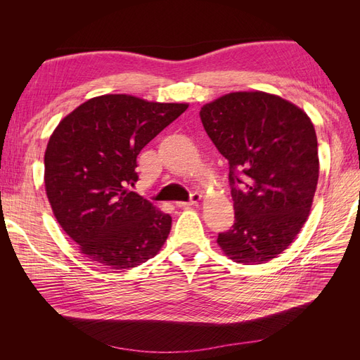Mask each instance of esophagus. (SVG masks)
<instances>
[{"mask_svg": "<svg viewBox=\"0 0 360 360\" xmlns=\"http://www.w3.org/2000/svg\"><path fill=\"white\" fill-rule=\"evenodd\" d=\"M200 200H201V195L197 193V192H193V193H191V200L189 201H177L176 205L177 207H184V209H186V207H192L195 204H198Z\"/></svg>", "mask_w": 360, "mask_h": 360, "instance_id": "esophagus-1", "label": "esophagus"}]
</instances>
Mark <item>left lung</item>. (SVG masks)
I'll return each mask as SVG.
<instances>
[{
    "label": "left lung",
    "instance_id": "8db88e82",
    "mask_svg": "<svg viewBox=\"0 0 360 360\" xmlns=\"http://www.w3.org/2000/svg\"><path fill=\"white\" fill-rule=\"evenodd\" d=\"M200 117L230 165L236 221L217 243L237 263H266L292 243L309 214L319 181L314 124L296 105L263 91L225 94Z\"/></svg>",
    "mask_w": 360,
    "mask_h": 360
}]
</instances>
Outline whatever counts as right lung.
Listing matches in <instances>:
<instances>
[{
    "instance_id": "1",
    "label": "right lung",
    "mask_w": 360,
    "mask_h": 360,
    "mask_svg": "<svg viewBox=\"0 0 360 360\" xmlns=\"http://www.w3.org/2000/svg\"><path fill=\"white\" fill-rule=\"evenodd\" d=\"M188 110L127 94L86 101L64 117L45 153V188L58 224L81 252L114 270L155 257L171 216L129 191L138 181L136 156Z\"/></svg>"
}]
</instances>
